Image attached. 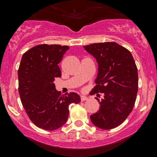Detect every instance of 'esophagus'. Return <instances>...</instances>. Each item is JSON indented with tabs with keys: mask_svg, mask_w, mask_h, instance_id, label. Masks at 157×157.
<instances>
[{
	"mask_svg": "<svg viewBox=\"0 0 157 157\" xmlns=\"http://www.w3.org/2000/svg\"><path fill=\"white\" fill-rule=\"evenodd\" d=\"M80 99H81V101H82V102H83V101L87 100L89 98L87 97V96H81V98H80Z\"/></svg>",
	"mask_w": 157,
	"mask_h": 157,
	"instance_id": "obj_1",
	"label": "esophagus"
}]
</instances>
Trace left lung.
Instances as JSON below:
<instances>
[{"instance_id": "1", "label": "left lung", "mask_w": 157, "mask_h": 157, "mask_svg": "<svg viewBox=\"0 0 157 157\" xmlns=\"http://www.w3.org/2000/svg\"><path fill=\"white\" fill-rule=\"evenodd\" d=\"M96 58L98 74L92 90L104 98L100 108L90 115L92 123L104 130L121 124L134 108L138 90V74L131 52L114 42L94 43L83 46Z\"/></svg>"}]
</instances>
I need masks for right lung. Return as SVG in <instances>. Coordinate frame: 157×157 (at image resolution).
<instances>
[{"label": "right lung", "mask_w": 157, "mask_h": 157, "mask_svg": "<svg viewBox=\"0 0 157 157\" xmlns=\"http://www.w3.org/2000/svg\"><path fill=\"white\" fill-rule=\"evenodd\" d=\"M67 45H39L23 54L18 70L19 93L29 119L42 129L53 131L67 121L69 105L79 103L76 93L61 95L54 80L61 77L58 64Z\"/></svg>", "instance_id": "1"}]
</instances>
